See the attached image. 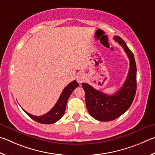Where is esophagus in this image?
Here are the masks:
<instances>
[{
    "label": "esophagus",
    "mask_w": 155,
    "mask_h": 155,
    "mask_svg": "<svg viewBox=\"0 0 155 155\" xmlns=\"http://www.w3.org/2000/svg\"><path fill=\"white\" fill-rule=\"evenodd\" d=\"M85 79H86V77L83 73H80V74H79L77 76V78H76L77 82L79 84H82L84 81L85 80Z\"/></svg>",
    "instance_id": "esophagus-1"
}]
</instances>
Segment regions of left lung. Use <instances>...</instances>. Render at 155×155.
<instances>
[{
  "instance_id": "1",
  "label": "left lung",
  "mask_w": 155,
  "mask_h": 155,
  "mask_svg": "<svg viewBox=\"0 0 155 155\" xmlns=\"http://www.w3.org/2000/svg\"><path fill=\"white\" fill-rule=\"evenodd\" d=\"M114 39L123 47L130 61L129 73L123 86L117 93L107 95L88 84H82L88 112L99 121L108 122L120 117L131 106L136 93L137 68L134 54L121 37L115 36Z\"/></svg>"
}]
</instances>
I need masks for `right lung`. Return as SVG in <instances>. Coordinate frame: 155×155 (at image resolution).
<instances>
[{
	"label": "right lung",
	"instance_id": "obj_1",
	"mask_svg": "<svg viewBox=\"0 0 155 155\" xmlns=\"http://www.w3.org/2000/svg\"><path fill=\"white\" fill-rule=\"evenodd\" d=\"M78 86H79V84L76 82V80L69 83L62 91L61 96H60L58 101L56 102L55 105L51 108L50 111H49L48 113H46L44 115L40 116H34L26 112L24 110H23L32 120H35L37 123L41 124H52L56 123L62 117L65 112V109H66L68 99H69L72 92Z\"/></svg>",
	"mask_w": 155,
	"mask_h": 155
}]
</instances>
